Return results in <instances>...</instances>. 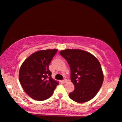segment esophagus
Returning <instances> with one entry per match:
<instances>
[{
  "label": "esophagus",
  "instance_id": "esophagus-1",
  "mask_svg": "<svg viewBox=\"0 0 122 122\" xmlns=\"http://www.w3.org/2000/svg\"><path fill=\"white\" fill-rule=\"evenodd\" d=\"M66 81H67V80H66V79H64V80H62V82H63V83H65Z\"/></svg>",
  "mask_w": 122,
  "mask_h": 122
}]
</instances>
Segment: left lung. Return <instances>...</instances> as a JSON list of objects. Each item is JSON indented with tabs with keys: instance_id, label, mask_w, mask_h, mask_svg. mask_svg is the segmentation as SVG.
<instances>
[{
	"instance_id": "1",
	"label": "left lung",
	"mask_w": 122,
	"mask_h": 122,
	"mask_svg": "<svg viewBox=\"0 0 122 122\" xmlns=\"http://www.w3.org/2000/svg\"><path fill=\"white\" fill-rule=\"evenodd\" d=\"M60 54L64 58L71 70V80L75 86L69 93L72 100L84 103L94 97L101 87L103 75L97 59L92 54L80 49L61 51Z\"/></svg>"
}]
</instances>
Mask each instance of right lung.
<instances>
[{"label":"right lung","mask_w":122,"mask_h":122,"mask_svg":"<svg viewBox=\"0 0 122 122\" xmlns=\"http://www.w3.org/2000/svg\"><path fill=\"white\" fill-rule=\"evenodd\" d=\"M57 49L35 52L20 67L19 80L25 92L33 99L43 101L52 96L59 84L52 79L49 65Z\"/></svg>","instance_id":"obj_1"}]
</instances>
